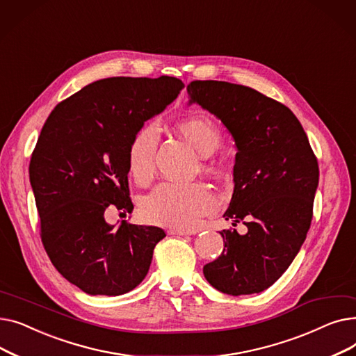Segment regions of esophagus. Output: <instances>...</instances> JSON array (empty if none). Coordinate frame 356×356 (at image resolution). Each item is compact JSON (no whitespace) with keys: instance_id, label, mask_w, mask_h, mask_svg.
<instances>
[{"instance_id":"1","label":"esophagus","mask_w":356,"mask_h":356,"mask_svg":"<svg viewBox=\"0 0 356 356\" xmlns=\"http://www.w3.org/2000/svg\"><path fill=\"white\" fill-rule=\"evenodd\" d=\"M168 235H192V232L184 229H168Z\"/></svg>"}]
</instances>
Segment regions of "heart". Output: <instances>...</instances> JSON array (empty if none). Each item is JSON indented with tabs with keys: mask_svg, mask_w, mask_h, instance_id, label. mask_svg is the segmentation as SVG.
Masks as SVG:
<instances>
[{
	"mask_svg": "<svg viewBox=\"0 0 356 356\" xmlns=\"http://www.w3.org/2000/svg\"><path fill=\"white\" fill-rule=\"evenodd\" d=\"M179 133L203 156L212 154L222 143L219 128L207 117H189L177 124ZM160 134L156 124H145L129 143L127 161L131 176L138 183H147L154 173V160ZM216 208L213 192L202 183L164 181L144 197L141 212L157 225L192 228L200 216Z\"/></svg>",
	"mask_w": 356,
	"mask_h": 356,
	"instance_id": "b5f03b06",
	"label": "heart"
}]
</instances>
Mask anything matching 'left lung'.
<instances>
[{
    "instance_id": "obj_1",
    "label": "left lung",
    "mask_w": 356,
    "mask_h": 356,
    "mask_svg": "<svg viewBox=\"0 0 356 356\" xmlns=\"http://www.w3.org/2000/svg\"><path fill=\"white\" fill-rule=\"evenodd\" d=\"M189 105L197 104L225 125L236 147L234 193L223 213L245 219L248 232H219L223 251L203 267L216 290L261 293L283 275L310 228L319 165L293 112L258 90L222 81H193Z\"/></svg>"
}]
</instances>
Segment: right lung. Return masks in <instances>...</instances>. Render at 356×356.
Masks as SVG:
<instances>
[{
  "instance_id": "obj_1",
  "label": "right lung",
  "mask_w": 356,
  "mask_h": 356,
  "mask_svg": "<svg viewBox=\"0 0 356 356\" xmlns=\"http://www.w3.org/2000/svg\"><path fill=\"white\" fill-rule=\"evenodd\" d=\"M183 88L172 76L101 79L60 102L42 128L29 167L42 241L56 270L88 294L136 289L165 236L157 227L115 228L104 213L133 212L129 143Z\"/></svg>"
}]
</instances>
